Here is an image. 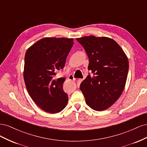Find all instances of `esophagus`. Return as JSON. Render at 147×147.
<instances>
[{"label":"esophagus","mask_w":147,"mask_h":147,"mask_svg":"<svg viewBox=\"0 0 147 147\" xmlns=\"http://www.w3.org/2000/svg\"><path fill=\"white\" fill-rule=\"evenodd\" d=\"M68 79L69 80H71V81H75L76 80V79H75L74 77V76H73V75H70L69 76V77H68Z\"/></svg>","instance_id":"obj_1"}]
</instances>
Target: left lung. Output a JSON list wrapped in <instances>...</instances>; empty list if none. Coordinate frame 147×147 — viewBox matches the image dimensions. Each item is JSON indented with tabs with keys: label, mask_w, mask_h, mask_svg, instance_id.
I'll return each instance as SVG.
<instances>
[{
	"label": "left lung",
	"mask_w": 147,
	"mask_h": 147,
	"mask_svg": "<svg viewBox=\"0 0 147 147\" xmlns=\"http://www.w3.org/2000/svg\"><path fill=\"white\" fill-rule=\"evenodd\" d=\"M74 38L45 37L26 52L23 76L29 96L46 112L57 113L67 104L63 86L64 78L55 79V72L63 69Z\"/></svg>",
	"instance_id": "obj_1"
}]
</instances>
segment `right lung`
Segmentation results:
<instances>
[{
    "instance_id": "add662e5",
    "label": "right lung",
    "mask_w": 147,
    "mask_h": 147,
    "mask_svg": "<svg viewBox=\"0 0 147 147\" xmlns=\"http://www.w3.org/2000/svg\"><path fill=\"white\" fill-rule=\"evenodd\" d=\"M89 57L88 75L80 89L86 104L96 111L110 107L121 95L126 85L128 58L112 38L94 35L77 38Z\"/></svg>"
}]
</instances>
